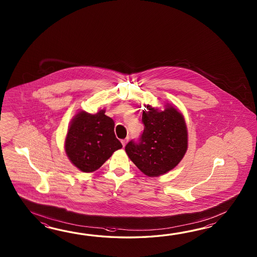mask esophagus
Masks as SVG:
<instances>
[{
	"label": "esophagus",
	"mask_w": 257,
	"mask_h": 257,
	"mask_svg": "<svg viewBox=\"0 0 257 257\" xmlns=\"http://www.w3.org/2000/svg\"><path fill=\"white\" fill-rule=\"evenodd\" d=\"M126 142H127V139H124V140H122V141H121V143H122L123 147H125V146H126Z\"/></svg>",
	"instance_id": "34e87169"
}]
</instances>
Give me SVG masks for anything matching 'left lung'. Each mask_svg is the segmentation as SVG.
<instances>
[{
	"label": "left lung",
	"instance_id": "1",
	"mask_svg": "<svg viewBox=\"0 0 257 257\" xmlns=\"http://www.w3.org/2000/svg\"><path fill=\"white\" fill-rule=\"evenodd\" d=\"M142 113L144 131L138 141L125 147L131 161L143 174L159 176L174 169L187 150L184 117L173 106L159 112L147 105Z\"/></svg>",
	"mask_w": 257,
	"mask_h": 257
}]
</instances>
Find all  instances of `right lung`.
Returning a JSON list of instances; mask_svg holds the SVG:
<instances>
[{
  "label": "right lung",
  "instance_id": "1",
  "mask_svg": "<svg viewBox=\"0 0 257 257\" xmlns=\"http://www.w3.org/2000/svg\"><path fill=\"white\" fill-rule=\"evenodd\" d=\"M114 127V120L104 115V110L95 115L83 111L78 113L66 137V153L71 163L84 173L101 167L115 151L122 148Z\"/></svg>",
  "mask_w": 257,
  "mask_h": 257
}]
</instances>
